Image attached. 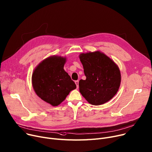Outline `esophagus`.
Returning a JSON list of instances; mask_svg holds the SVG:
<instances>
[{
    "label": "esophagus",
    "instance_id": "1",
    "mask_svg": "<svg viewBox=\"0 0 152 152\" xmlns=\"http://www.w3.org/2000/svg\"><path fill=\"white\" fill-rule=\"evenodd\" d=\"M75 84H76L77 88H78V87H79V86H78V83H79V81H78V80H76V81H75Z\"/></svg>",
    "mask_w": 152,
    "mask_h": 152
}]
</instances>
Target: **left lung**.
<instances>
[{
	"mask_svg": "<svg viewBox=\"0 0 152 152\" xmlns=\"http://www.w3.org/2000/svg\"><path fill=\"white\" fill-rule=\"evenodd\" d=\"M86 77L79 81V90L93 105L110 100L118 91L121 81L119 67L100 51L81 53L79 56Z\"/></svg>",
	"mask_w": 152,
	"mask_h": 152,
	"instance_id": "left-lung-1",
	"label": "left lung"
}]
</instances>
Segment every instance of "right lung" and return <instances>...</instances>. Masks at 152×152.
<instances>
[{"label":"right lung","instance_id":"right-lung-1","mask_svg":"<svg viewBox=\"0 0 152 152\" xmlns=\"http://www.w3.org/2000/svg\"><path fill=\"white\" fill-rule=\"evenodd\" d=\"M65 57L52 56L41 61L32 74V86L37 96L53 107L63 102L76 85L64 71Z\"/></svg>","mask_w":152,"mask_h":152}]
</instances>
